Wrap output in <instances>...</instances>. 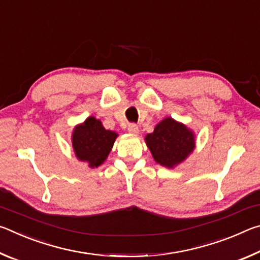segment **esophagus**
Returning <instances> with one entry per match:
<instances>
[{"label": "esophagus", "mask_w": 260, "mask_h": 260, "mask_svg": "<svg viewBox=\"0 0 260 260\" xmlns=\"http://www.w3.org/2000/svg\"><path fill=\"white\" fill-rule=\"evenodd\" d=\"M127 129H128L129 133H133V134H138L139 133V127L136 124H134V122H132V124L128 125V127H127Z\"/></svg>", "instance_id": "esophagus-1"}]
</instances>
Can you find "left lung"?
Here are the masks:
<instances>
[{"label":"left lung","mask_w":260,"mask_h":260,"mask_svg":"<svg viewBox=\"0 0 260 260\" xmlns=\"http://www.w3.org/2000/svg\"><path fill=\"white\" fill-rule=\"evenodd\" d=\"M146 141L155 160L166 167L181 162L195 148L193 134L172 118L161 120L153 133L146 136Z\"/></svg>","instance_id":"left-lung-1"}]
</instances>
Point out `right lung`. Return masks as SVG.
Segmentation results:
<instances>
[{
  "instance_id": "obj_1",
  "label": "right lung",
  "mask_w": 260,
  "mask_h": 260,
  "mask_svg": "<svg viewBox=\"0 0 260 260\" xmlns=\"http://www.w3.org/2000/svg\"><path fill=\"white\" fill-rule=\"evenodd\" d=\"M116 138L114 132L107 131L100 120L89 117L74 129V152L79 159L89 162L90 167H98L107 159Z\"/></svg>"
}]
</instances>
